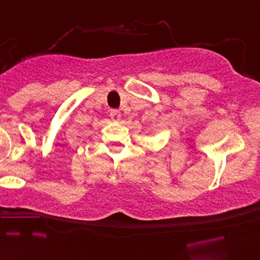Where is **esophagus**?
Instances as JSON below:
<instances>
[{"label": "esophagus", "mask_w": 260, "mask_h": 260, "mask_svg": "<svg viewBox=\"0 0 260 260\" xmlns=\"http://www.w3.org/2000/svg\"><path fill=\"white\" fill-rule=\"evenodd\" d=\"M109 115H110V118H112V120H114V122H119L120 117H122L120 112H119V110H117V109L110 110Z\"/></svg>", "instance_id": "34e87169"}]
</instances>
